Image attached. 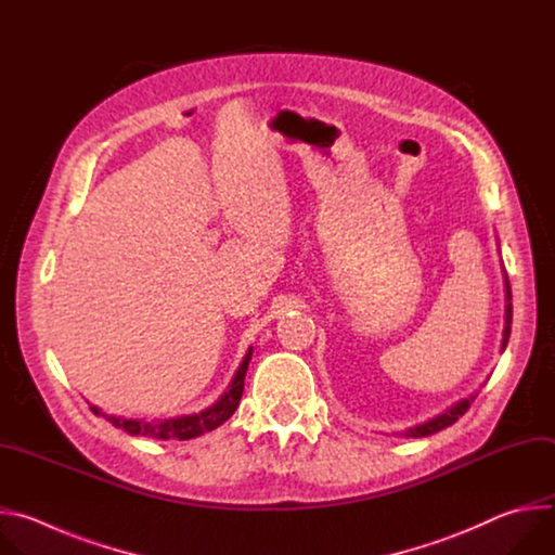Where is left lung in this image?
<instances>
[{"label":"left lung","mask_w":555,"mask_h":555,"mask_svg":"<svg viewBox=\"0 0 555 555\" xmlns=\"http://www.w3.org/2000/svg\"><path fill=\"white\" fill-rule=\"evenodd\" d=\"M505 296H507V309H505V332H503V349L507 347V340H509V332H512V287H509V281H507V276H505ZM474 398H477V395H469L467 400H461V402H456V406H452V409H448L443 415H439V417H435V420H430V422H426V424H420V426H415V428H409L406 430V437H428V435H435V433H439V430H443L446 426H452L467 409H469V404L474 402Z\"/></svg>","instance_id":"left-lung-1"}]
</instances>
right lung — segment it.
I'll use <instances>...</instances> for the list:
<instances>
[{"label": "right lung", "instance_id": "right-lung-1", "mask_svg": "<svg viewBox=\"0 0 555 555\" xmlns=\"http://www.w3.org/2000/svg\"><path fill=\"white\" fill-rule=\"evenodd\" d=\"M253 358V347L248 349L240 371H236L230 388L221 395L219 402L212 404L210 409L197 413V415H186V417H178V420H165V422H138V420H122V417H114V415H105L101 413L96 406H92V413L103 415L107 422H112L116 428H122L129 435H142V437H153V439H193L199 437L208 430H215L217 426H221L225 420H230V415L240 406V400L244 395V379H246V371Z\"/></svg>", "mask_w": 555, "mask_h": 555}]
</instances>
